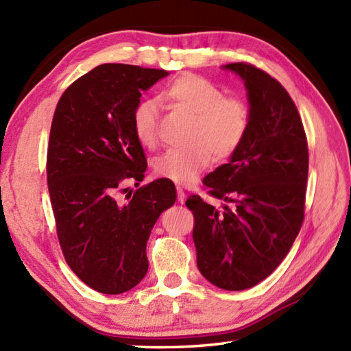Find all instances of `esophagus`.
<instances>
[{"label":"esophagus","mask_w":351,"mask_h":351,"mask_svg":"<svg viewBox=\"0 0 351 351\" xmlns=\"http://www.w3.org/2000/svg\"><path fill=\"white\" fill-rule=\"evenodd\" d=\"M176 193H178V202L184 204V200H185V191H184V189L180 187V185H176Z\"/></svg>","instance_id":"34e87169"}]
</instances>
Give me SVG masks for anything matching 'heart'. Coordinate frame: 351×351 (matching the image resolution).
Wrapping results in <instances>:
<instances>
[{"instance_id": "b5f03b06", "label": "heart", "mask_w": 351, "mask_h": 351, "mask_svg": "<svg viewBox=\"0 0 351 351\" xmlns=\"http://www.w3.org/2000/svg\"><path fill=\"white\" fill-rule=\"evenodd\" d=\"M160 98L193 114L187 147L169 149L154 162V171L164 180L190 184L215 158L232 155L247 136L250 110L238 98H229L220 87L196 73L171 80L161 88ZM134 136L145 147L158 140V107L152 99L140 101L131 116Z\"/></svg>"}]
</instances>
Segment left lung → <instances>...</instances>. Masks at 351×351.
<instances>
[{
  "label": "left lung",
  "mask_w": 351,
  "mask_h": 351,
  "mask_svg": "<svg viewBox=\"0 0 351 351\" xmlns=\"http://www.w3.org/2000/svg\"><path fill=\"white\" fill-rule=\"evenodd\" d=\"M226 69L244 80L250 128L228 164L204 178L208 195L223 210L193 195L185 205L195 217L197 268L228 291L268 278L293 245L304 219L308 138L294 101L278 80L250 63Z\"/></svg>",
  "instance_id": "left-lung-1"
}]
</instances>
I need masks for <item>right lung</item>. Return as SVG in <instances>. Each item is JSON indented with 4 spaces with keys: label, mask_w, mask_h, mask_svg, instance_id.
Segmentation results:
<instances>
[{
    "label": "right lung",
    "mask_w": 351,
    "mask_h": 351,
    "mask_svg": "<svg viewBox=\"0 0 351 351\" xmlns=\"http://www.w3.org/2000/svg\"><path fill=\"white\" fill-rule=\"evenodd\" d=\"M166 75L101 64L66 88L52 117L47 180L58 243L71 270L102 294H122L145 278L149 235L176 200L175 184L164 178L122 197L125 182H141L147 167L132 110Z\"/></svg>",
    "instance_id": "add662e5"
}]
</instances>
